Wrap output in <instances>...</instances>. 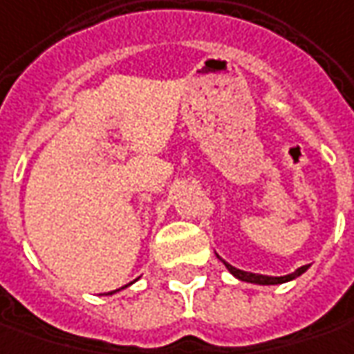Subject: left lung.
Returning <instances> with one entry per match:
<instances>
[{
	"instance_id": "8db88e82",
	"label": "left lung",
	"mask_w": 354,
	"mask_h": 354,
	"mask_svg": "<svg viewBox=\"0 0 354 354\" xmlns=\"http://www.w3.org/2000/svg\"><path fill=\"white\" fill-rule=\"evenodd\" d=\"M217 259L225 264V268L231 272V274L235 276L237 280H243V282H249V284H261V286H274V284H284V282H290V280H294V278H298L301 276L308 268H310V264H304V266H299L296 268L292 274H284V276H266V274H254V272H247V270H239L235 266H231L229 262H225L219 254H217Z\"/></svg>"
}]
</instances>
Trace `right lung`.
<instances>
[{
	"instance_id": "obj_1",
	"label": "right lung",
	"mask_w": 354,
	"mask_h": 354,
	"mask_svg": "<svg viewBox=\"0 0 354 354\" xmlns=\"http://www.w3.org/2000/svg\"><path fill=\"white\" fill-rule=\"evenodd\" d=\"M131 284H133V282H129L127 286H131ZM127 286H123V288H127ZM123 288H119V290H123ZM119 290H113V292H107L105 296H111V294H115V292H119Z\"/></svg>"
}]
</instances>
